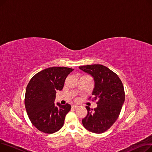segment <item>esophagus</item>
<instances>
[{"instance_id": "esophagus-1", "label": "esophagus", "mask_w": 152, "mask_h": 152, "mask_svg": "<svg viewBox=\"0 0 152 152\" xmlns=\"http://www.w3.org/2000/svg\"><path fill=\"white\" fill-rule=\"evenodd\" d=\"M71 107H72V108H76L79 107V106L77 105H72Z\"/></svg>"}]
</instances>
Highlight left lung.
<instances>
[{"mask_svg":"<svg viewBox=\"0 0 152 152\" xmlns=\"http://www.w3.org/2000/svg\"><path fill=\"white\" fill-rule=\"evenodd\" d=\"M79 68L94 78L92 95L97 101V107L94 110L86 107L87 114L83 119V124L89 131L102 133L113 124L121 112L125 100L123 83L116 73L103 65H86Z\"/></svg>","mask_w":152,"mask_h":152,"instance_id":"8db88e82","label":"left lung"}]
</instances>
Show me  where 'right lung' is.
Listing matches in <instances>:
<instances>
[{
  "label": "right lung",
  "instance_id": "obj_1",
  "mask_svg": "<svg viewBox=\"0 0 152 152\" xmlns=\"http://www.w3.org/2000/svg\"><path fill=\"white\" fill-rule=\"evenodd\" d=\"M74 70L50 67L36 74L26 89L25 105L32 124L40 131L52 134L60 130L71 105L55 104L57 91L62 90L68 75Z\"/></svg>",
  "mask_w": 152,
  "mask_h": 152
}]
</instances>
